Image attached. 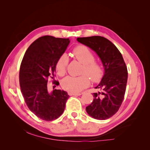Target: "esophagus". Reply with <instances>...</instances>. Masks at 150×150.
Wrapping results in <instances>:
<instances>
[{
    "mask_svg": "<svg viewBox=\"0 0 150 150\" xmlns=\"http://www.w3.org/2000/svg\"><path fill=\"white\" fill-rule=\"evenodd\" d=\"M68 95H69V96H80L81 95V93H70L69 92L68 93Z\"/></svg>",
    "mask_w": 150,
    "mask_h": 150,
    "instance_id": "esophagus-1",
    "label": "esophagus"
}]
</instances>
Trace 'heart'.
<instances>
[{
	"instance_id": "b5f03b06",
	"label": "heart",
	"mask_w": 150,
	"mask_h": 150,
	"mask_svg": "<svg viewBox=\"0 0 150 150\" xmlns=\"http://www.w3.org/2000/svg\"><path fill=\"white\" fill-rule=\"evenodd\" d=\"M73 54L76 59L83 63L81 74L79 77H68L62 81L63 89L70 93H78L90 85V79L93 83H98L104 75L103 66L95 59V55L89 48L83 45L75 47ZM69 63V57L66 54L60 55L55 64V70L59 76L65 74Z\"/></svg>"
}]
</instances>
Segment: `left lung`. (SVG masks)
Here are the masks:
<instances>
[{"label": "left lung", "instance_id": "left-lung-1", "mask_svg": "<svg viewBox=\"0 0 150 150\" xmlns=\"http://www.w3.org/2000/svg\"><path fill=\"white\" fill-rule=\"evenodd\" d=\"M77 40L98 54L105 67V75L93 93L92 103L86 107L87 113L96 120H106L117 112L125 95L128 70L120 51L108 39L95 35Z\"/></svg>", "mask_w": 150, "mask_h": 150}]
</instances>
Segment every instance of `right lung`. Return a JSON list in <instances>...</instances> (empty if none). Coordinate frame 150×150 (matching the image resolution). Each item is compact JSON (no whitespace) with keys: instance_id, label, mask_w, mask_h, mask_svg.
Wrapping results in <instances>:
<instances>
[{"instance_id":"right-lung-1","label":"right lung","mask_w":150,"mask_h":150,"mask_svg":"<svg viewBox=\"0 0 150 150\" xmlns=\"http://www.w3.org/2000/svg\"><path fill=\"white\" fill-rule=\"evenodd\" d=\"M70 42L69 38L44 35L35 40L28 48L20 67V90L28 107L34 115L45 121L55 120L62 115L69 96L64 91L47 89L48 79L53 84L55 64Z\"/></svg>"}]
</instances>
